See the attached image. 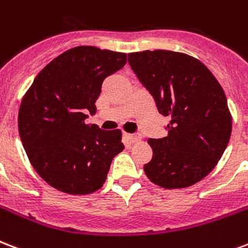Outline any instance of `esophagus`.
I'll return each mask as SVG.
<instances>
[{
	"mask_svg": "<svg viewBox=\"0 0 248 248\" xmlns=\"http://www.w3.org/2000/svg\"><path fill=\"white\" fill-rule=\"evenodd\" d=\"M127 138L131 143H138L141 139V135L139 132H137V134H132V135H127Z\"/></svg>",
	"mask_w": 248,
	"mask_h": 248,
	"instance_id": "34e87169",
	"label": "esophagus"
}]
</instances>
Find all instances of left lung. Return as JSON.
Segmentation results:
<instances>
[{
	"label": "left lung",
	"instance_id": "obj_1",
	"mask_svg": "<svg viewBox=\"0 0 248 248\" xmlns=\"http://www.w3.org/2000/svg\"><path fill=\"white\" fill-rule=\"evenodd\" d=\"M128 63L158 113L170 117L168 137L148 139L154 156L144 165L145 175L164 188L199 182L216 166L232 134L222 87L207 66L183 53H130Z\"/></svg>",
	"mask_w": 248,
	"mask_h": 248
}]
</instances>
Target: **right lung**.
<instances>
[{
    "label": "right lung",
    "mask_w": 248,
    "mask_h": 248,
    "mask_svg": "<svg viewBox=\"0 0 248 248\" xmlns=\"http://www.w3.org/2000/svg\"><path fill=\"white\" fill-rule=\"evenodd\" d=\"M127 54L96 46L66 50L41 70L24 94L18 128L37 174L66 194L86 195L107 179L111 160L124 151L120 130L87 124L105 78L121 70Z\"/></svg>",
    "instance_id": "add662e5"
}]
</instances>
